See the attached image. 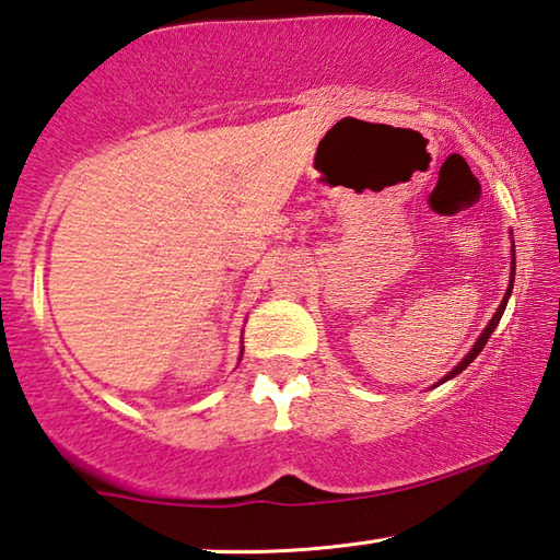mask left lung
Returning <instances> with one entry per match:
<instances>
[{
	"label": "left lung",
	"mask_w": 560,
	"mask_h": 560,
	"mask_svg": "<svg viewBox=\"0 0 560 560\" xmlns=\"http://www.w3.org/2000/svg\"><path fill=\"white\" fill-rule=\"evenodd\" d=\"M511 252H514V249H511ZM514 269H516V259H511V281H509V289H506V296H504V301H501L499 303V308H497V314H494V318H491L489 320V326L485 328V334H481L479 336V340H477V343H474V348L469 350V353H467V358H464L462 360V363L457 365V368H454V371H450V375L447 377H444V381H450V377H454V375H459L462 371H464V368H467L469 363H471V360L474 358H477L479 353H481V348H485L487 346V340H489V336L491 334H494V328L499 326V320H501V316H504V308H506V301H509V296H511V289H514ZM442 381V383H444Z\"/></svg>",
	"instance_id": "1"
}]
</instances>
